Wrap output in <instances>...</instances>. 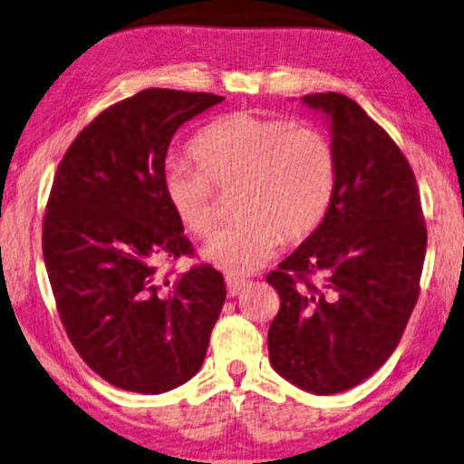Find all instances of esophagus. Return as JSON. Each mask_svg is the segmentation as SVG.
Wrapping results in <instances>:
<instances>
[{"mask_svg": "<svg viewBox=\"0 0 464 464\" xmlns=\"http://www.w3.org/2000/svg\"><path fill=\"white\" fill-rule=\"evenodd\" d=\"M226 284H227V295H230V298L238 295L246 287V282L240 277H226Z\"/></svg>", "mask_w": 464, "mask_h": 464, "instance_id": "34e87169", "label": "esophagus"}]
</instances>
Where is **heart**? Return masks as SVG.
I'll return each mask as SVG.
<instances>
[{
    "mask_svg": "<svg viewBox=\"0 0 464 464\" xmlns=\"http://www.w3.org/2000/svg\"><path fill=\"white\" fill-rule=\"evenodd\" d=\"M188 151L199 170L166 166V203L188 232L208 237L218 219L214 187H240V219L218 230L201 250L205 261L230 276L259 271L284 237L313 234L335 195V151L314 127L238 111L203 127Z\"/></svg>",
    "mask_w": 464,
    "mask_h": 464,
    "instance_id": "heart-1",
    "label": "heart"
}]
</instances>
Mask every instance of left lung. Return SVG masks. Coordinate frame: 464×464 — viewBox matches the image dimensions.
Listing matches in <instances>:
<instances>
[{
  "mask_svg": "<svg viewBox=\"0 0 464 464\" xmlns=\"http://www.w3.org/2000/svg\"><path fill=\"white\" fill-rule=\"evenodd\" d=\"M302 102L329 123L335 195L321 226L267 276L282 300L267 345L279 376L335 394L366 381L399 345L428 232L415 174L389 133L343 94Z\"/></svg>",
  "mask_w": 464,
  "mask_h": 464,
  "instance_id": "obj_1",
  "label": "left lung"
}]
</instances>
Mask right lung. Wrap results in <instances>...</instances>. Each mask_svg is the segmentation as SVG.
I'll list each match as a JSON object with an SVG mask.
<instances>
[{"instance_id": "add662e5", "label": "right lung", "mask_w": 464, "mask_h": 464, "mask_svg": "<svg viewBox=\"0 0 464 464\" xmlns=\"http://www.w3.org/2000/svg\"><path fill=\"white\" fill-rule=\"evenodd\" d=\"M224 96L141 90L102 111L61 160L43 222V255L61 323L82 360L119 389L160 394L199 372L226 300L222 273L199 265L162 191L179 127Z\"/></svg>"}]
</instances>
